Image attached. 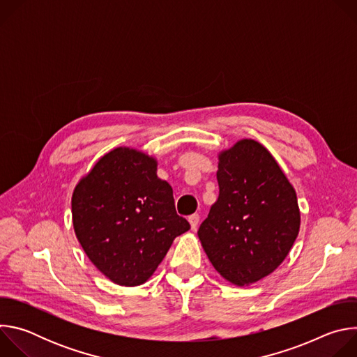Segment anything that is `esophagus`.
Masks as SVG:
<instances>
[{
    "label": "esophagus",
    "mask_w": 357,
    "mask_h": 357,
    "mask_svg": "<svg viewBox=\"0 0 357 357\" xmlns=\"http://www.w3.org/2000/svg\"><path fill=\"white\" fill-rule=\"evenodd\" d=\"M189 223H190V229L196 230L197 225H199V215H192L189 216Z\"/></svg>",
    "instance_id": "esophagus-1"
}]
</instances>
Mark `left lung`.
<instances>
[{"instance_id": "8db88e82", "label": "left lung", "mask_w": 357, "mask_h": 357, "mask_svg": "<svg viewBox=\"0 0 357 357\" xmlns=\"http://www.w3.org/2000/svg\"><path fill=\"white\" fill-rule=\"evenodd\" d=\"M219 197L197 230L216 271L234 285L270 275L299 231L296 193L268 149L241 139L219 154Z\"/></svg>"}]
</instances>
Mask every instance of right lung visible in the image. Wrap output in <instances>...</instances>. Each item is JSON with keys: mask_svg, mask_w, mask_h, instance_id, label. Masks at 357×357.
Masks as SVG:
<instances>
[{"mask_svg": "<svg viewBox=\"0 0 357 357\" xmlns=\"http://www.w3.org/2000/svg\"><path fill=\"white\" fill-rule=\"evenodd\" d=\"M73 227L90 261L119 285L144 284L176 236L190 229L157 161L120 146L101 157L72 196Z\"/></svg>", "mask_w": 357, "mask_h": 357, "instance_id": "obj_1", "label": "right lung"}]
</instances>
